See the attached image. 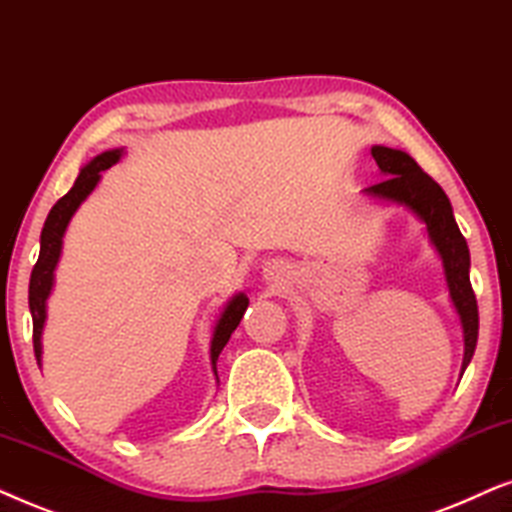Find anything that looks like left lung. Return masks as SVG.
Here are the masks:
<instances>
[{"label": "left lung", "mask_w": 512, "mask_h": 512, "mask_svg": "<svg viewBox=\"0 0 512 512\" xmlns=\"http://www.w3.org/2000/svg\"><path fill=\"white\" fill-rule=\"evenodd\" d=\"M372 156L381 168V173L388 175L386 180L367 187L365 192L377 196V199L405 203L412 208L421 220L426 222L428 236L440 252L442 267H445L449 297H452L454 309L459 313L463 325V370H466L470 358L478 344V299H475L473 285H470V252L468 243L459 231V224L454 220L452 203L442 187L431 175L419 168V163L410 154L391 147H372Z\"/></svg>", "instance_id": "8db88e82"}]
</instances>
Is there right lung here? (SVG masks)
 I'll return each instance as SVG.
<instances>
[{"instance_id": "1", "label": "right lung", "mask_w": 512, "mask_h": 512, "mask_svg": "<svg viewBox=\"0 0 512 512\" xmlns=\"http://www.w3.org/2000/svg\"><path fill=\"white\" fill-rule=\"evenodd\" d=\"M121 152L119 149H112V152H105L88 163V166L81 168L77 180H74V187L67 192L63 199H58L56 206L51 208L49 217H46L44 229H42V248H39V260L34 264L32 276H30V311H32V342H34V356H37V363L42 360V330L46 320V299L51 295L53 288V271H56V264L60 260V250H63V236L67 224H70L74 210L81 206V201L86 199L88 194L93 192L95 185H98L100 173L107 170L109 166L119 161ZM248 309V297L236 295L224 309L220 323L215 327L213 344H210V360H213V370H217V356H220L224 344L229 342L231 332L236 330L238 323H241L243 313Z\"/></svg>"}]
</instances>
